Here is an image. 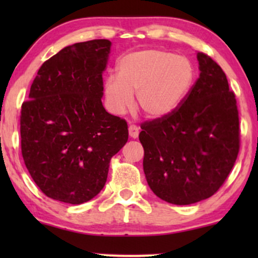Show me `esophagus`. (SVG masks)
Masks as SVG:
<instances>
[{
  "instance_id": "obj_1",
  "label": "esophagus",
  "mask_w": 258,
  "mask_h": 258,
  "mask_svg": "<svg viewBox=\"0 0 258 258\" xmlns=\"http://www.w3.org/2000/svg\"><path fill=\"white\" fill-rule=\"evenodd\" d=\"M128 133H130V137L131 138H137L139 135V128L136 125L131 123V125L128 126Z\"/></svg>"
}]
</instances>
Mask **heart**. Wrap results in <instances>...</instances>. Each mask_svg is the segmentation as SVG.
I'll return each mask as SVG.
<instances>
[{
    "instance_id": "heart-1",
    "label": "heart",
    "mask_w": 258,
    "mask_h": 258,
    "mask_svg": "<svg viewBox=\"0 0 258 258\" xmlns=\"http://www.w3.org/2000/svg\"><path fill=\"white\" fill-rule=\"evenodd\" d=\"M194 81L189 59L161 49L127 53L117 63V75L105 79L103 92L106 108L121 115L137 104L147 116L160 119L178 108Z\"/></svg>"
}]
</instances>
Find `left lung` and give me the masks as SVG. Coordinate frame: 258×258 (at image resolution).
Listing matches in <instances>:
<instances>
[{"label": "left lung", "mask_w": 258, "mask_h": 258, "mask_svg": "<svg viewBox=\"0 0 258 258\" xmlns=\"http://www.w3.org/2000/svg\"><path fill=\"white\" fill-rule=\"evenodd\" d=\"M200 75L170 115L142 123L143 170L160 199L190 205L212 197L240 148L235 94L226 74L205 53L197 54Z\"/></svg>", "instance_id": "1"}]
</instances>
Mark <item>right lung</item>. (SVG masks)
Listing matches in <instances>:
<instances>
[{
    "label": "right lung",
    "mask_w": 258,
    "mask_h": 258,
    "mask_svg": "<svg viewBox=\"0 0 258 258\" xmlns=\"http://www.w3.org/2000/svg\"><path fill=\"white\" fill-rule=\"evenodd\" d=\"M110 47L109 40L64 47L41 65L22 105L23 159L51 199L79 205L96 197L128 139L126 121L102 104Z\"/></svg>",
    "instance_id": "right-lung-1"
}]
</instances>
